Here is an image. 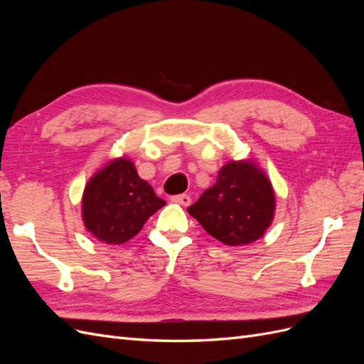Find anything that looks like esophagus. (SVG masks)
Instances as JSON below:
<instances>
[{"label": "esophagus", "instance_id": "1", "mask_svg": "<svg viewBox=\"0 0 364 364\" xmlns=\"http://www.w3.org/2000/svg\"><path fill=\"white\" fill-rule=\"evenodd\" d=\"M171 202L179 203L182 206H188L191 203V197L188 194H178L171 197Z\"/></svg>", "mask_w": 364, "mask_h": 364}]
</instances>
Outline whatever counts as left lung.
Here are the masks:
<instances>
[{
  "mask_svg": "<svg viewBox=\"0 0 364 364\" xmlns=\"http://www.w3.org/2000/svg\"><path fill=\"white\" fill-rule=\"evenodd\" d=\"M277 197L257 161H229L217 181L186 211L206 232L226 246H246L270 228Z\"/></svg>",
  "mask_w": 364,
  "mask_h": 364,
  "instance_id": "obj_1",
  "label": "left lung"
}]
</instances>
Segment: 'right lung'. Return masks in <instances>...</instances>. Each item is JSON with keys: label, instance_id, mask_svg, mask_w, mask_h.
<instances>
[{"label": "right lung", "instance_id": "right-lung-1", "mask_svg": "<svg viewBox=\"0 0 364 364\" xmlns=\"http://www.w3.org/2000/svg\"><path fill=\"white\" fill-rule=\"evenodd\" d=\"M164 205L151 185L139 178L134 161L119 156L107 161L86 182L82 220L94 238L118 246L134 238Z\"/></svg>", "mask_w": 364, "mask_h": 364}]
</instances>
